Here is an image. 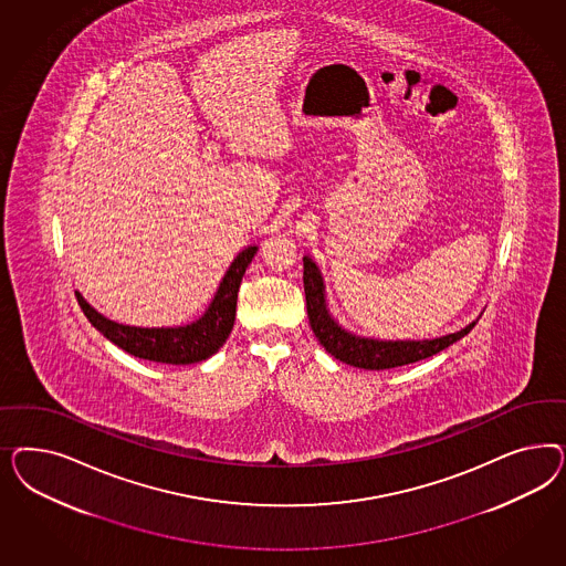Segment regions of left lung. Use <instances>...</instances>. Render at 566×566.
I'll return each instance as SVG.
<instances>
[{
	"label": "left lung",
	"instance_id": "1",
	"mask_svg": "<svg viewBox=\"0 0 566 566\" xmlns=\"http://www.w3.org/2000/svg\"><path fill=\"white\" fill-rule=\"evenodd\" d=\"M303 263H305L303 282H305L311 329H313L315 338L326 348L327 353L334 359L343 360L346 365L379 371V369H392V367H400V365L417 363V360L428 359L431 355H438L440 350H444L450 344L461 340L475 327V322H473L457 334H448V336L436 338V340H417V343L415 340L384 343V340L359 338L355 334H348L346 329H343L329 317L326 298H324L322 275H319L315 263L311 259H303Z\"/></svg>",
	"mask_w": 566,
	"mask_h": 566
}]
</instances>
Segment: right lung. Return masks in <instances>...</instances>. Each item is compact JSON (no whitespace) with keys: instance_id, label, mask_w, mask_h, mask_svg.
<instances>
[{"instance_id":"1","label":"right lung","mask_w":566,"mask_h":566,"mask_svg":"<svg viewBox=\"0 0 566 566\" xmlns=\"http://www.w3.org/2000/svg\"><path fill=\"white\" fill-rule=\"evenodd\" d=\"M258 255V247H249L232 261L230 270L223 275L222 284L216 292L213 303L206 315L185 327H133L109 322L86 303L76 292V301L83 308L91 326L97 327L109 343L120 346L128 355L138 359L189 365L206 360L220 350V346L230 336L237 317L240 280L249 263Z\"/></svg>"}]
</instances>
